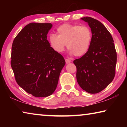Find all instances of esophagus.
<instances>
[{"mask_svg":"<svg viewBox=\"0 0 127 127\" xmlns=\"http://www.w3.org/2000/svg\"><path fill=\"white\" fill-rule=\"evenodd\" d=\"M70 62H71V61H70V59H65V63H66V64L70 63Z\"/></svg>","mask_w":127,"mask_h":127,"instance_id":"34e87169","label":"esophagus"}]
</instances>
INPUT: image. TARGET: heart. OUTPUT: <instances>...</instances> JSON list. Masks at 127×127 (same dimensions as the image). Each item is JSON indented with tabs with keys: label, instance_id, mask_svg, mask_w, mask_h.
<instances>
[{
	"label": "heart",
	"instance_id": "obj_1",
	"mask_svg": "<svg viewBox=\"0 0 127 127\" xmlns=\"http://www.w3.org/2000/svg\"><path fill=\"white\" fill-rule=\"evenodd\" d=\"M57 35L51 34L50 46L57 53H63L66 44L70 55L82 57L89 51L91 45L92 33L87 26L64 24L57 30Z\"/></svg>",
	"mask_w": 127,
	"mask_h": 127
}]
</instances>
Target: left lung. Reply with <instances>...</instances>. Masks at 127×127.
Masks as SVG:
<instances>
[{"label": "left lung", "mask_w": 127, "mask_h": 127, "mask_svg": "<svg viewBox=\"0 0 127 127\" xmlns=\"http://www.w3.org/2000/svg\"><path fill=\"white\" fill-rule=\"evenodd\" d=\"M81 19L91 28L92 40L86 54L73 61L77 67V81L84 91L97 94L114 78L117 52L112 36L102 23L89 17Z\"/></svg>", "instance_id": "1"}]
</instances>
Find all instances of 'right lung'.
Segmentation results:
<instances>
[{"label":"right lung","instance_id":"right-lung-1","mask_svg":"<svg viewBox=\"0 0 127 127\" xmlns=\"http://www.w3.org/2000/svg\"><path fill=\"white\" fill-rule=\"evenodd\" d=\"M51 23H31L14 39L11 66L17 83L35 97H44L55 91L65 62L47 40Z\"/></svg>","mask_w":127,"mask_h":127}]
</instances>
